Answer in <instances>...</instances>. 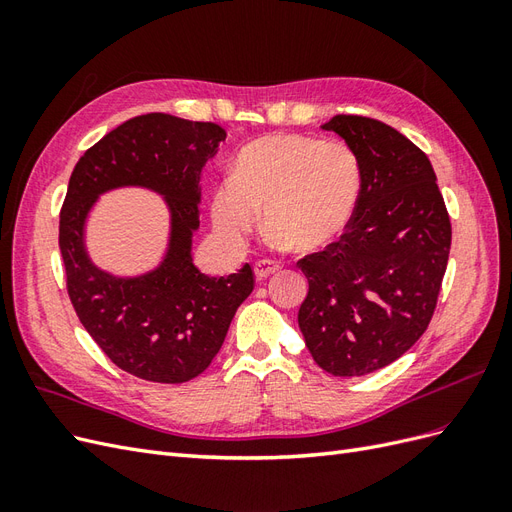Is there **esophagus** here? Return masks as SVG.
Listing matches in <instances>:
<instances>
[{"label":"esophagus","mask_w":512,"mask_h":512,"mask_svg":"<svg viewBox=\"0 0 512 512\" xmlns=\"http://www.w3.org/2000/svg\"><path fill=\"white\" fill-rule=\"evenodd\" d=\"M277 271H280V265H277L275 260H258L256 267H254L256 280H267V277H271Z\"/></svg>","instance_id":"obj_1"}]
</instances>
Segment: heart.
Returning <instances> with one entry per match:
<instances>
[{
	"label": "heart",
	"instance_id": "1",
	"mask_svg": "<svg viewBox=\"0 0 512 512\" xmlns=\"http://www.w3.org/2000/svg\"><path fill=\"white\" fill-rule=\"evenodd\" d=\"M363 173L342 141L269 134L247 143L232 173L211 194V222L228 243L258 226L260 209L271 239L299 252H318L348 230L361 198Z\"/></svg>",
	"mask_w": 512,
	"mask_h": 512
}]
</instances>
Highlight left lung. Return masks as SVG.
<instances>
[{
  "label": "left lung",
  "mask_w": 512,
  "mask_h": 512,
  "mask_svg": "<svg viewBox=\"0 0 512 512\" xmlns=\"http://www.w3.org/2000/svg\"><path fill=\"white\" fill-rule=\"evenodd\" d=\"M363 185L342 239L301 258L309 292L299 329L318 367L365 376L397 361L429 327L451 252V220L425 153L386 123L335 115Z\"/></svg>",
  "instance_id": "1"
}]
</instances>
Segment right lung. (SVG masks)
I'll return each instance as SVG.
<instances>
[{"label":"right lung","instance_id":"add662e5","mask_svg":"<svg viewBox=\"0 0 512 512\" xmlns=\"http://www.w3.org/2000/svg\"><path fill=\"white\" fill-rule=\"evenodd\" d=\"M224 138L218 123L149 113L108 132L72 170L59 215L70 301L102 352L136 378L181 384L203 374L254 290L247 262L218 277L200 273L192 258L200 179ZM121 187L156 191L169 209L163 260L138 276L104 272L86 250L88 213L102 193Z\"/></svg>","mask_w":512,"mask_h":512}]
</instances>
